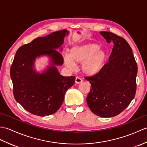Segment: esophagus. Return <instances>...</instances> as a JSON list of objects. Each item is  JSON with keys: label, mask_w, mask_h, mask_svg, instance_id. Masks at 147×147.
Here are the masks:
<instances>
[{"label": "esophagus", "mask_w": 147, "mask_h": 147, "mask_svg": "<svg viewBox=\"0 0 147 147\" xmlns=\"http://www.w3.org/2000/svg\"><path fill=\"white\" fill-rule=\"evenodd\" d=\"M83 82V80H82L81 78H80V77H76V79H75V83L76 84H80L81 83Z\"/></svg>", "instance_id": "1"}]
</instances>
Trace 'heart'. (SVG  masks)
Returning <instances> with one entry per match:
<instances>
[{
    "instance_id": "obj_1",
    "label": "heart",
    "mask_w": 147,
    "mask_h": 147,
    "mask_svg": "<svg viewBox=\"0 0 147 147\" xmlns=\"http://www.w3.org/2000/svg\"><path fill=\"white\" fill-rule=\"evenodd\" d=\"M100 44L89 43L74 46L69 54L64 55L65 65L73 69L75 64L81 63V69L88 76H94L103 69L108 59L107 51L100 48Z\"/></svg>"
}]
</instances>
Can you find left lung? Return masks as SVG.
<instances>
[{
  "label": "left lung",
  "instance_id": "1",
  "mask_svg": "<svg viewBox=\"0 0 147 147\" xmlns=\"http://www.w3.org/2000/svg\"><path fill=\"white\" fill-rule=\"evenodd\" d=\"M100 33L113 47L103 69L85 78L91 84L86 101L94 114L110 118L120 114L134 98L138 68L127 40L110 32Z\"/></svg>",
  "mask_w": 147,
  "mask_h": 147
}]
</instances>
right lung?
I'll return each instance as SVG.
<instances>
[{
    "label": "right lung",
    "mask_w": 147,
    "mask_h": 147,
    "mask_svg": "<svg viewBox=\"0 0 147 147\" xmlns=\"http://www.w3.org/2000/svg\"><path fill=\"white\" fill-rule=\"evenodd\" d=\"M69 31L64 29L37 37L17 51L10 70L13 93L26 110L40 117L56 113L62 105L66 91L74 84L75 76L61 75L57 66L63 65L64 39ZM47 56L50 65L42 73L35 69L37 58Z\"/></svg>",
    "instance_id": "obj_1"
}]
</instances>
